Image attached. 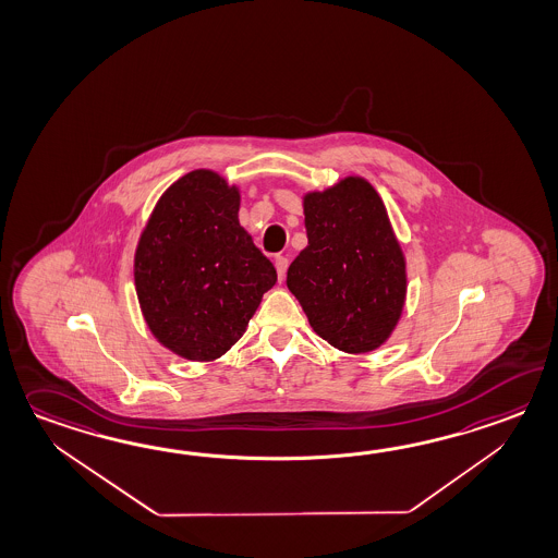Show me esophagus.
I'll return each mask as SVG.
<instances>
[{
    "instance_id": "obj_1",
    "label": "esophagus",
    "mask_w": 558,
    "mask_h": 558,
    "mask_svg": "<svg viewBox=\"0 0 558 558\" xmlns=\"http://www.w3.org/2000/svg\"><path fill=\"white\" fill-rule=\"evenodd\" d=\"M286 270H288V258L284 256H276V272H278V280H284Z\"/></svg>"
}]
</instances>
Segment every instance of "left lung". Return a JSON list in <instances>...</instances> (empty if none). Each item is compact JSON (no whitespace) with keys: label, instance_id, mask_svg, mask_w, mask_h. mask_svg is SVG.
I'll list each match as a JSON object with an SVG mask.
<instances>
[{"label":"left lung","instance_id":"obj_1","mask_svg":"<svg viewBox=\"0 0 558 558\" xmlns=\"http://www.w3.org/2000/svg\"><path fill=\"white\" fill-rule=\"evenodd\" d=\"M308 246L286 284L328 344L366 354L397 330L407 304V258L385 202L362 175L302 196Z\"/></svg>","mask_w":558,"mask_h":558}]
</instances>
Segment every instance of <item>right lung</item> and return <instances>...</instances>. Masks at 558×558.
Returning <instances> with one entry per match:
<instances>
[{
	"mask_svg": "<svg viewBox=\"0 0 558 558\" xmlns=\"http://www.w3.org/2000/svg\"><path fill=\"white\" fill-rule=\"evenodd\" d=\"M240 187L187 172L156 202L137 240L134 284L151 336L180 359L211 362L248 328L276 270L240 226Z\"/></svg>",
	"mask_w": 558,
	"mask_h": 558,
	"instance_id": "1",
	"label": "right lung"
}]
</instances>
